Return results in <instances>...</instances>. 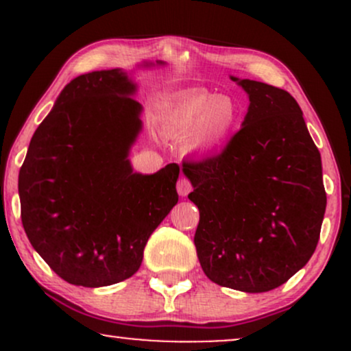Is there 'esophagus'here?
<instances>
[{"mask_svg": "<svg viewBox=\"0 0 351 351\" xmlns=\"http://www.w3.org/2000/svg\"><path fill=\"white\" fill-rule=\"evenodd\" d=\"M176 189H178L180 196H188L189 191H191V183H189L188 178L181 176V178L178 180V183H176Z\"/></svg>", "mask_w": 351, "mask_h": 351, "instance_id": "34e87169", "label": "esophagus"}]
</instances>
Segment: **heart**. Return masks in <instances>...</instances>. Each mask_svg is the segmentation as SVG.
<instances>
[{
    "label": "heart",
    "mask_w": 351,
    "mask_h": 351,
    "mask_svg": "<svg viewBox=\"0 0 351 351\" xmlns=\"http://www.w3.org/2000/svg\"><path fill=\"white\" fill-rule=\"evenodd\" d=\"M239 106L224 94H193L165 120V130L171 138H186V152L198 158L221 152L236 134Z\"/></svg>",
    "instance_id": "b5f03b06"
}]
</instances>
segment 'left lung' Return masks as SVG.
<instances>
[{
	"mask_svg": "<svg viewBox=\"0 0 351 351\" xmlns=\"http://www.w3.org/2000/svg\"><path fill=\"white\" fill-rule=\"evenodd\" d=\"M231 79L249 97L241 130L221 155L183 171L199 209L195 245L204 274L223 287L259 293L308 263L327 195L297 100L284 88Z\"/></svg>",
	"mask_w": 351,
	"mask_h": 351,
	"instance_id": "left-lung-1",
	"label": "left lung"
}]
</instances>
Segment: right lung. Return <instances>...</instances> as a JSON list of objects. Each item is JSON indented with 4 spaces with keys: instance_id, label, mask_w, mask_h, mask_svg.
I'll return each instance as SVG.
<instances>
[{
    "instance_id": "1",
    "label": "right lung",
    "mask_w": 351,
    "mask_h": 351,
    "mask_svg": "<svg viewBox=\"0 0 351 351\" xmlns=\"http://www.w3.org/2000/svg\"><path fill=\"white\" fill-rule=\"evenodd\" d=\"M135 94L122 69L72 79L19 170L27 239L69 284L106 287L134 276L148 237L178 203V165L142 175L128 160L143 127Z\"/></svg>"
}]
</instances>
